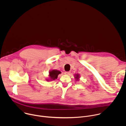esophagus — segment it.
<instances>
[{
	"instance_id": "esophagus-1",
	"label": "esophagus",
	"mask_w": 126,
	"mask_h": 126,
	"mask_svg": "<svg viewBox=\"0 0 126 126\" xmlns=\"http://www.w3.org/2000/svg\"><path fill=\"white\" fill-rule=\"evenodd\" d=\"M64 74H66V75H69L70 74V72H65Z\"/></svg>"
}]
</instances>
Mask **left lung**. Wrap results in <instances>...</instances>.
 <instances>
[{"label":"left lung","instance_id":"left-lung-1","mask_svg":"<svg viewBox=\"0 0 126 126\" xmlns=\"http://www.w3.org/2000/svg\"><path fill=\"white\" fill-rule=\"evenodd\" d=\"M75 78H77V79H78V78H79V75L77 74V75H76V77Z\"/></svg>","mask_w":126,"mask_h":126}]
</instances>
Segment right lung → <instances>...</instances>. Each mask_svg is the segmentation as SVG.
Here are the masks:
<instances>
[{"instance_id":"obj_1","label":"right lung","mask_w":126,"mask_h":126,"mask_svg":"<svg viewBox=\"0 0 126 126\" xmlns=\"http://www.w3.org/2000/svg\"><path fill=\"white\" fill-rule=\"evenodd\" d=\"M61 73V72L58 70H53L50 72L49 76L51 80H55L57 78L58 75Z\"/></svg>"}]
</instances>
